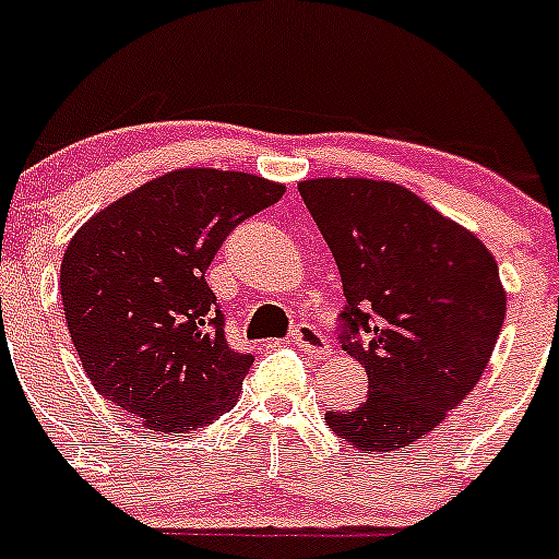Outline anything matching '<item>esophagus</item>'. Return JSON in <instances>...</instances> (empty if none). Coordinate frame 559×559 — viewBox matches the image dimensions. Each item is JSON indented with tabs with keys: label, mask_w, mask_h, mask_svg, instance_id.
Returning a JSON list of instances; mask_svg holds the SVG:
<instances>
[{
	"label": "esophagus",
	"mask_w": 559,
	"mask_h": 559,
	"mask_svg": "<svg viewBox=\"0 0 559 559\" xmlns=\"http://www.w3.org/2000/svg\"><path fill=\"white\" fill-rule=\"evenodd\" d=\"M289 337L297 348H302V352L308 354V357L319 359L324 357V354H330V343H326V337L321 335L319 326L308 324V321H300L297 326H292Z\"/></svg>",
	"instance_id": "1"
}]
</instances>
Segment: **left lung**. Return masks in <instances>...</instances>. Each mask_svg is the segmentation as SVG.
I'll use <instances>...</instances> for the list:
<instances>
[{
    "label": "left lung",
    "instance_id": "8db88e82",
    "mask_svg": "<svg viewBox=\"0 0 559 559\" xmlns=\"http://www.w3.org/2000/svg\"><path fill=\"white\" fill-rule=\"evenodd\" d=\"M341 273L337 335L368 370V400L324 419L359 452L427 436L481 379L506 319L487 246L414 191L368 178L302 180Z\"/></svg>",
    "mask_w": 559,
    "mask_h": 559
}]
</instances>
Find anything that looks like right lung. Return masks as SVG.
<instances>
[{
  "instance_id": "1",
  "label": "right lung",
  "mask_w": 559,
  "mask_h": 559,
  "mask_svg": "<svg viewBox=\"0 0 559 559\" xmlns=\"http://www.w3.org/2000/svg\"><path fill=\"white\" fill-rule=\"evenodd\" d=\"M284 197L246 173L175 170L99 211L61 262V306L94 389L159 432L238 403L253 357L229 346L205 273L227 235Z\"/></svg>"
}]
</instances>
